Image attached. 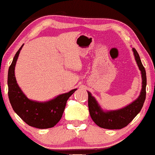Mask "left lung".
Segmentation results:
<instances>
[{
  "mask_svg": "<svg viewBox=\"0 0 155 155\" xmlns=\"http://www.w3.org/2000/svg\"><path fill=\"white\" fill-rule=\"evenodd\" d=\"M133 51L138 68L141 72L142 78L141 91L136 100L130 105L119 110L104 111L101 108L96 99L92 96L89 91H88V105L90 116L95 124L100 127L109 130H119L124 128L133 121L143 107L144 101L146 100L147 74L138 52L135 48H133Z\"/></svg>",
  "mask_w": 155,
  "mask_h": 155,
  "instance_id": "obj_1",
  "label": "left lung"
}]
</instances>
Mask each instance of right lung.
I'll return each instance as SVG.
<instances>
[{"label":"right lung","instance_id":"right-lung-1","mask_svg":"<svg viewBox=\"0 0 155 155\" xmlns=\"http://www.w3.org/2000/svg\"><path fill=\"white\" fill-rule=\"evenodd\" d=\"M22 47L23 45L16 53L8 68V95L9 102L15 112L29 126L39 129L53 127L61 119L67 101L77 88L58 95L47 102L29 100L19 87L15 75V65Z\"/></svg>","mask_w":155,"mask_h":155}]
</instances>
